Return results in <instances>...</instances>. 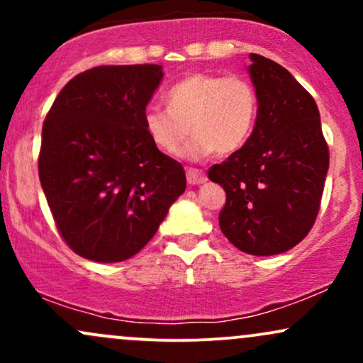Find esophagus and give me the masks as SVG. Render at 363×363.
<instances>
[{
	"label": "esophagus",
	"mask_w": 363,
	"mask_h": 363,
	"mask_svg": "<svg viewBox=\"0 0 363 363\" xmlns=\"http://www.w3.org/2000/svg\"><path fill=\"white\" fill-rule=\"evenodd\" d=\"M186 177H187V182H189L191 186L205 184V182L208 181L206 174L203 172V170H198V169H187Z\"/></svg>",
	"instance_id": "34e87169"
}]
</instances>
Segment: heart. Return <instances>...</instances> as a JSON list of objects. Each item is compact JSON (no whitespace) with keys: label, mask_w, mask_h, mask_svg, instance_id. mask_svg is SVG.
<instances>
[{"label":"heart","mask_w":363,"mask_h":363,"mask_svg":"<svg viewBox=\"0 0 363 363\" xmlns=\"http://www.w3.org/2000/svg\"><path fill=\"white\" fill-rule=\"evenodd\" d=\"M167 106L143 111V129L153 147L189 162L240 150L251 138L257 121V95L245 78L215 73H191L167 91Z\"/></svg>","instance_id":"heart-1"}]
</instances>
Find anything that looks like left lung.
Here are the masks:
<instances>
[{
  "label": "left lung",
  "mask_w": 363,
  "mask_h": 363,
  "mask_svg": "<svg viewBox=\"0 0 363 363\" xmlns=\"http://www.w3.org/2000/svg\"><path fill=\"white\" fill-rule=\"evenodd\" d=\"M257 121L251 138L208 170L227 193L218 222L223 235L252 256L295 247L318 216L329 150L314 99L283 66L249 54Z\"/></svg>",
  "instance_id": "1"
}]
</instances>
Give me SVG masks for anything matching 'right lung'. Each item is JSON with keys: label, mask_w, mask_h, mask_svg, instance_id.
Returning a JSON list of instances; mask_svg holds the SVG:
<instances>
[{"label": "right lung", "mask_w": 363, "mask_h": 363, "mask_svg": "<svg viewBox=\"0 0 363 363\" xmlns=\"http://www.w3.org/2000/svg\"><path fill=\"white\" fill-rule=\"evenodd\" d=\"M162 78L158 65L91 68L66 83L44 121L40 186L85 259L135 256L186 191L182 165L153 147L141 121Z\"/></svg>", "instance_id": "obj_1"}]
</instances>
